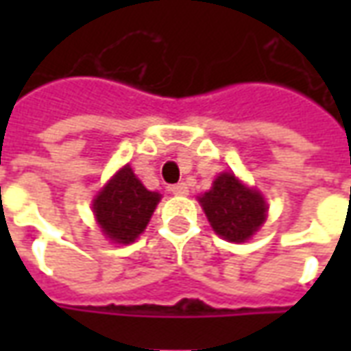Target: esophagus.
<instances>
[{"instance_id": "1", "label": "esophagus", "mask_w": 351, "mask_h": 351, "mask_svg": "<svg viewBox=\"0 0 351 351\" xmlns=\"http://www.w3.org/2000/svg\"><path fill=\"white\" fill-rule=\"evenodd\" d=\"M171 191H173L175 195H188V186H186L184 182L175 184V186L171 188Z\"/></svg>"}]
</instances>
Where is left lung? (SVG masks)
<instances>
[{"label": "left lung", "instance_id": "8db88e82", "mask_svg": "<svg viewBox=\"0 0 351 351\" xmlns=\"http://www.w3.org/2000/svg\"><path fill=\"white\" fill-rule=\"evenodd\" d=\"M199 203L216 235L229 243H246L267 218L263 195L241 182L233 173L216 176L213 188L199 197Z\"/></svg>", "mask_w": 351, "mask_h": 351}]
</instances>
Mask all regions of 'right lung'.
Here are the masks:
<instances>
[{"label": "right lung", "instance_id": "obj_1", "mask_svg": "<svg viewBox=\"0 0 351 351\" xmlns=\"http://www.w3.org/2000/svg\"><path fill=\"white\" fill-rule=\"evenodd\" d=\"M161 195L146 190L130 165H123L93 199L101 233L112 243L130 244L148 226Z\"/></svg>", "mask_w": 351, "mask_h": 351}]
</instances>
